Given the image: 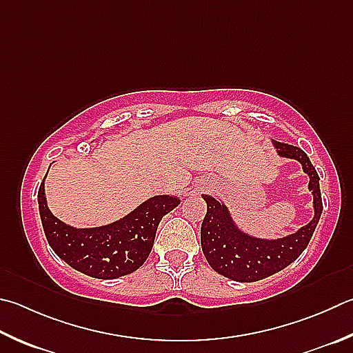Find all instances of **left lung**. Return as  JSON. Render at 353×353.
<instances>
[{
  "label": "left lung",
  "instance_id": "obj_1",
  "mask_svg": "<svg viewBox=\"0 0 353 353\" xmlns=\"http://www.w3.org/2000/svg\"><path fill=\"white\" fill-rule=\"evenodd\" d=\"M272 142L278 156L294 159L303 165L304 172L310 179L309 190L313 194L315 216L307 225L285 238L261 239L241 232L225 205L214 197L203 194V201L207 202V214L201 228L202 252L214 272L238 283H254L272 276L296 261L309 245L323 213L319 176L310 159L298 146L281 143L276 140Z\"/></svg>",
  "mask_w": 353,
  "mask_h": 353
}]
</instances>
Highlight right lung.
Listing matches in <instances>:
<instances>
[{
  "label": "right lung",
  "instance_id": "right-lung-1",
  "mask_svg": "<svg viewBox=\"0 0 353 353\" xmlns=\"http://www.w3.org/2000/svg\"><path fill=\"white\" fill-rule=\"evenodd\" d=\"M179 203L181 199L174 196H154L108 225L74 228L50 213L44 181L38 190V208L50 248L75 270L99 279H115L142 267L154 245L159 222Z\"/></svg>",
  "mask_w": 353,
  "mask_h": 353
}]
</instances>
